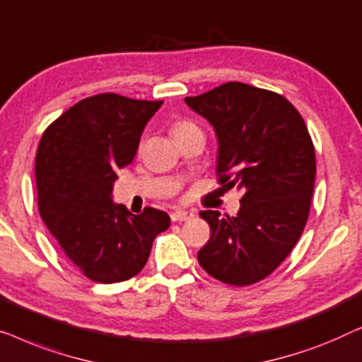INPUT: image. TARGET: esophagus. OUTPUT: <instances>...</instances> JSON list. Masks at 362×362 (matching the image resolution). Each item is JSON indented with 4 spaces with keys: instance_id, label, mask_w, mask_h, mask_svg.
I'll return each instance as SVG.
<instances>
[{
    "instance_id": "obj_1",
    "label": "esophagus",
    "mask_w": 362,
    "mask_h": 362,
    "mask_svg": "<svg viewBox=\"0 0 362 362\" xmlns=\"http://www.w3.org/2000/svg\"><path fill=\"white\" fill-rule=\"evenodd\" d=\"M195 216L193 215L192 211H185V210H179V211H174L170 215V220L172 221H188V220H192V218Z\"/></svg>"
}]
</instances>
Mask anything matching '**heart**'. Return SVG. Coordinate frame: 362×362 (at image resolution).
Returning a JSON list of instances; mask_svg holds the SVG:
<instances>
[{
    "instance_id": "obj_1",
    "label": "heart",
    "mask_w": 362,
    "mask_h": 362,
    "mask_svg": "<svg viewBox=\"0 0 362 362\" xmlns=\"http://www.w3.org/2000/svg\"><path fill=\"white\" fill-rule=\"evenodd\" d=\"M170 132L175 139H180V137L190 136V134H197V132H202V129L198 128L197 123H193L192 119L187 118H179L175 119L174 123L170 124Z\"/></svg>"
}]
</instances>
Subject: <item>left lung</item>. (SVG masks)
<instances>
[{
    "label": "left lung",
    "instance_id": "obj_1",
    "mask_svg": "<svg viewBox=\"0 0 362 362\" xmlns=\"http://www.w3.org/2000/svg\"><path fill=\"white\" fill-rule=\"evenodd\" d=\"M185 103L218 136L216 180L239 190L236 216L205 210L211 236L198 262L234 287L276 271L307 225L315 187V147L297 108L276 91L228 81Z\"/></svg>",
    "mask_w": 362,
    "mask_h": 362
}]
</instances>
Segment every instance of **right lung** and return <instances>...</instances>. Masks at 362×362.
<instances>
[{
	"label": "right lung",
	"mask_w": 362,
	"mask_h": 362,
	"mask_svg": "<svg viewBox=\"0 0 362 362\" xmlns=\"http://www.w3.org/2000/svg\"><path fill=\"white\" fill-rule=\"evenodd\" d=\"M164 101L116 93L85 98L44 131L35 154L39 213L65 256L90 281L123 282L142 271L170 216L132 215L111 200L116 170L134 159L144 126Z\"/></svg>",
	"instance_id": "right-lung-1"
}]
</instances>
